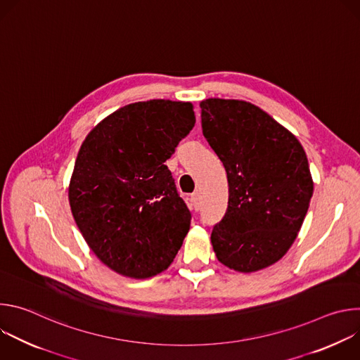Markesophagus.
I'll use <instances>...</instances> for the list:
<instances>
[{
	"instance_id": "34e87169",
	"label": "esophagus",
	"mask_w": 360,
	"mask_h": 360,
	"mask_svg": "<svg viewBox=\"0 0 360 360\" xmlns=\"http://www.w3.org/2000/svg\"><path fill=\"white\" fill-rule=\"evenodd\" d=\"M191 207L195 211H199V208H200V195L198 192L191 195Z\"/></svg>"
}]
</instances>
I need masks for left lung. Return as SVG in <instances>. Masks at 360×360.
Instances as JSON below:
<instances>
[{
  "instance_id": "left-lung-1",
  "label": "left lung",
  "mask_w": 360,
  "mask_h": 360,
  "mask_svg": "<svg viewBox=\"0 0 360 360\" xmlns=\"http://www.w3.org/2000/svg\"><path fill=\"white\" fill-rule=\"evenodd\" d=\"M202 134L222 161L229 199L212 229L217 258L249 274L278 262L295 242L314 195L296 136L250 102H200Z\"/></svg>"
}]
</instances>
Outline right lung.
Wrapping results in <instances>:
<instances>
[{"label": "right lung", "instance_id": "add662e5", "mask_svg": "<svg viewBox=\"0 0 360 360\" xmlns=\"http://www.w3.org/2000/svg\"><path fill=\"white\" fill-rule=\"evenodd\" d=\"M193 125L191 102L150 99L108 115L82 142L71 212L91 250L117 274L155 276L181 249L191 212L165 161Z\"/></svg>", "mask_w": 360, "mask_h": 360}]
</instances>
